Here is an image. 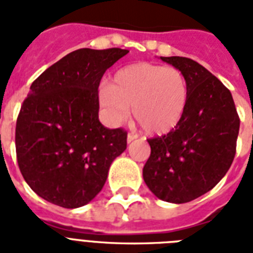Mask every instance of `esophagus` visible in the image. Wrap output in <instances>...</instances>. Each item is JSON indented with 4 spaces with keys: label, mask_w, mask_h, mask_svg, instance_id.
I'll return each instance as SVG.
<instances>
[{
    "label": "esophagus",
    "mask_w": 253,
    "mask_h": 253,
    "mask_svg": "<svg viewBox=\"0 0 253 253\" xmlns=\"http://www.w3.org/2000/svg\"><path fill=\"white\" fill-rule=\"evenodd\" d=\"M136 138H138V135L132 134V132H128V135H127V142H128V143L134 142Z\"/></svg>",
    "instance_id": "34e87169"
}]
</instances>
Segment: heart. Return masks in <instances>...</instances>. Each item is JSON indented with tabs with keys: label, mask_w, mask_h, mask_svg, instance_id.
I'll use <instances>...</instances> for the list:
<instances>
[{
	"label": "heart",
	"mask_w": 253,
	"mask_h": 253,
	"mask_svg": "<svg viewBox=\"0 0 253 253\" xmlns=\"http://www.w3.org/2000/svg\"><path fill=\"white\" fill-rule=\"evenodd\" d=\"M189 99L188 80L173 67L136 63L114 73L98 91L99 105L111 123L130 114L148 134L163 135L180 123Z\"/></svg>",
	"instance_id": "heart-1"
}]
</instances>
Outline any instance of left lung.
<instances>
[{"instance_id":"obj_1","label":"left lung","mask_w":253,"mask_h":253,"mask_svg":"<svg viewBox=\"0 0 253 253\" xmlns=\"http://www.w3.org/2000/svg\"><path fill=\"white\" fill-rule=\"evenodd\" d=\"M160 59L186 77L188 106L172 131L147 139L151 155L143 178L158 198L185 204L211 190L227 173L240 119L231 91L205 67L182 56Z\"/></svg>"}]
</instances>
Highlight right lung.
<instances>
[{"label": "right lung", "instance_id": "add662e5", "mask_svg": "<svg viewBox=\"0 0 253 253\" xmlns=\"http://www.w3.org/2000/svg\"><path fill=\"white\" fill-rule=\"evenodd\" d=\"M122 48H81L45 69L22 103L15 126L18 167L38 196L65 209L84 206L105 185L127 147V131L98 119L103 73Z\"/></svg>", "mask_w": 253, "mask_h": 253}]
</instances>
